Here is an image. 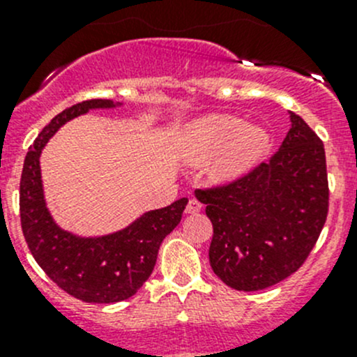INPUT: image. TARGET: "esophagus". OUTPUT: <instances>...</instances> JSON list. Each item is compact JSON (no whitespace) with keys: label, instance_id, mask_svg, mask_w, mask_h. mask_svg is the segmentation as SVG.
I'll list each match as a JSON object with an SVG mask.
<instances>
[{"label":"esophagus","instance_id":"obj_1","mask_svg":"<svg viewBox=\"0 0 357 357\" xmlns=\"http://www.w3.org/2000/svg\"><path fill=\"white\" fill-rule=\"evenodd\" d=\"M200 211H202V204L195 199L190 200L188 205H186V208H185L186 214H197V212H200Z\"/></svg>","mask_w":357,"mask_h":357}]
</instances>
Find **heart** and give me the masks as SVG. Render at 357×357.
I'll list each match as a JSON object with an SVG mask.
<instances>
[{"label":"heart","mask_w":357,"mask_h":357,"mask_svg":"<svg viewBox=\"0 0 357 357\" xmlns=\"http://www.w3.org/2000/svg\"><path fill=\"white\" fill-rule=\"evenodd\" d=\"M269 143V131L257 122H245L233 114H207L181 129L176 150L188 165H204L211 160L207 167L211 181L228 185L257 165Z\"/></svg>","instance_id":"obj_1"}]
</instances>
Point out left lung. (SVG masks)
Listing matches in <instances>:
<instances>
[{
	"label": "left lung",
	"mask_w": 357,
	"mask_h": 357,
	"mask_svg": "<svg viewBox=\"0 0 357 357\" xmlns=\"http://www.w3.org/2000/svg\"><path fill=\"white\" fill-rule=\"evenodd\" d=\"M289 114V132L269 162L225 188L195 192L214 228L212 271L235 290H262L289 278L326 221L325 146L297 114Z\"/></svg>",
	"instance_id": "left-lung-1"
}]
</instances>
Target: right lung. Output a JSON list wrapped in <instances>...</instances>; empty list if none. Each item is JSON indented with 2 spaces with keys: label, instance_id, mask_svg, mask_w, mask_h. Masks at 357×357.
Returning a JSON list of instances; mask_svg holds the SVG:
<instances>
[{
  "label": "right lung",
  "instance_id": "obj_1",
  "mask_svg": "<svg viewBox=\"0 0 357 357\" xmlns=\"http://www.w3.org/2000/svg\"><path fill=\"white\" fill-rule=\"evenodd\" d=\"M122 105L114 100H88L53 117L25 155L20 179V221L32 255L60 289L93 304L126 301L142 289L152 275L162 240L179 225L188 204L183 197L167 207L143 212L126 228L107 235L82 236L55 221L39 164L46 143L79 115Z\"/></svg>",
  "mask_w": 357,
  "mask_h": 357
}]
</instances>
